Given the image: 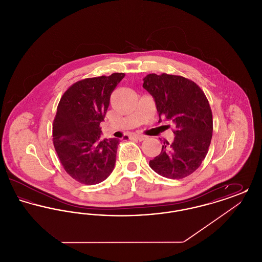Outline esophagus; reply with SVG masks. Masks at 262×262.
Listing matches in <instances>:
<instances>
[{
  "instance_id": "34e87169",
  "label": "esophagus",
  "mask_w": 262,
  "mask_h": 262,
  "mask_svg": "<svg viewBox=\"0 0 262 262\" xmlns=\"http://www.w3.org/2000/svg\"><path fill=\"white\" fill-rule=\"evenodd\" d=\"M134 137H135V138H137V140H139V141H142V140H144V139H146V138H147L146 136H142V135H135Z\"/></svg>"
}]
</instances>
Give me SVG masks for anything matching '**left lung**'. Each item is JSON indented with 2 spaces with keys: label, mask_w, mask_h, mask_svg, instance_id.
Returning a JSON list of instances; mask_svg holds the SVG:
<instances>
[{
  "label": "left lung",
  "mask_w": 262,
  "mask_h": 262,
  "mask_svg": "<svg viewBox=\"0 0 262 262\" xmlns=\"http://www.w3.org/2000/svg\"><path fill=\"white\" fill-rule=\"evenodd\" d=\"M143 88L154 98L159 115L174 122V141L164 142L161 153L150 160L151 169L173 180L192 174L204 160L213 132L211 108L204 92L181 75L150 74Z\"/></svg>",
  "instance_id": "obj_1"
}]
</instances>
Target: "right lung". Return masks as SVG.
Listing matches in <instances>:
<instances>
[{"instance_id":"right-lung-1","label":"right lung","mask_w":262,"mask_h":262,"mask_svg":"<svg viewBox=\"0 0 262 262\" xmlns=\"http://www.w3.org/2000/svg\"><path fill=\"white\" fill-rule=\"evenodd\" d=\"M123 73L85 78L62 96L53 123V143L66 172L84 185H96L112 173L117 138L100 139L110 97Z\"/></svg>"}]
</instances>
